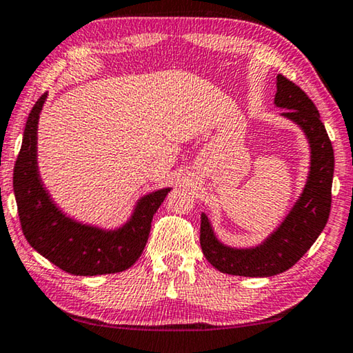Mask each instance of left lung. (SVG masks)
<instances>
[{
  "label": "left lung",
  "instance_id": "obj_1",
  "mask_svg": "<svg viewBox=\"0 0 353 353\" xmlns=\"http://www.w3.org/2000/svg\"><path fill=\"white\" fill-rule=\"evenodd\" d=\"M275 106L281 116L303 130L310 144V171L299 199L275 231L254 247L223 243L204 212L201 214V248L216 270L236 276L264 278L286 272L303 256L325 228L332 207L334 154L332 141L312 100L286 77H276Z\"/></svg>",
  "mask_w": 353,
  "mask_h": 353
}]
</instances>
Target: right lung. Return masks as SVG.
Here are the masks:
<instances>
[{"mask_svg": "<svg viewBox=\"0 0 353 353\" xmlns=\"http://www.w3.org/2000/svg\"><path fill=\"white\" fill-rule=\"evenodd\" d=\"M46 100L43 94L28 116L14 168V194L28 243L72 275L96 276L127 270L146 247L154 214L171 188L139 198L128 220L114 229L89 225L64 214L43 185L37 165V125Z\"/></svg>", "mask_w": 353, "mask_h": 353, "instance_id": "add662e5", "label": "right lung"}]
</instances>
